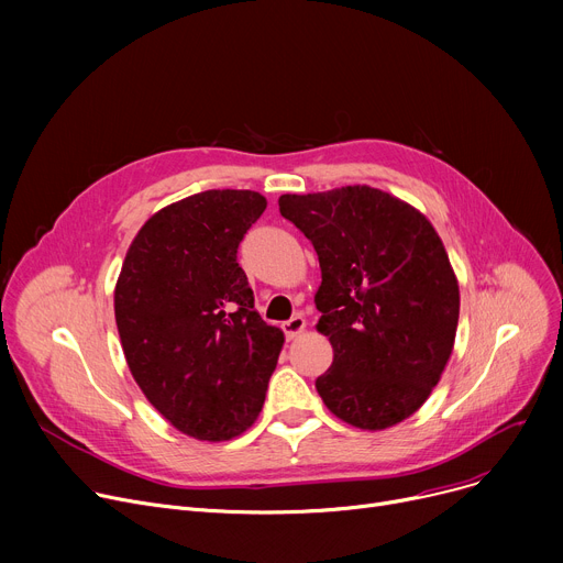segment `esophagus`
I'll use <instances>...</instances> for the list:
<instances>
[{
	"instance_id": "esophagus-1",
	"label": "esophagus",
	"mask_w": 563,
	"mask_h": 563,
	"mask_svg": "<svg viewBox=\"0 0 563 563\" xmlns=\"http://www.w3.org/2000/svg\"><path fill=\"white\" fill-rule=\"evenodd\" d=\"M283 331H285V338H287V340L299 338V335L306 331V319H303L301 314H294L291 319H287V321L283 323Z\"/></svg>"
}]
</instances>
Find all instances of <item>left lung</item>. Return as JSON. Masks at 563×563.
<instances>
[{"label": "left lung", "instance_id": "1", "mask_svg": "<svg viewBox=\"0 0 563 563\" xmlns=\"http://www.w3.org/2000/svg\"><path fill=\"white\" fill-rule=\"evenodd\" d=\"M278 205L319 257L317 331L333 346L319 397L365 431L404 422L435 388L459 327V280L435 228L367 185L285 194Z\"/></svg>", "mask_w": 563, "mask_h": 563}]
</instances>
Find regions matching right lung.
<instances>
[{"instance_id":"1","label":"right lung","mask_w":563,"mask_h":563,"mask_svg":"<svg viewBox=\"0 0 563 563\" xmlns=\"http://www.w3.org/2000/svg\"><path fill=\"white\" fill-rule=\"evenodd\" d=\"M266 210L249 189L177 200L136 232L113 291L125 361L145 399L198 440L260 416L285 335L255 306L236 249Z\"/></svg>"}]
</instances>
